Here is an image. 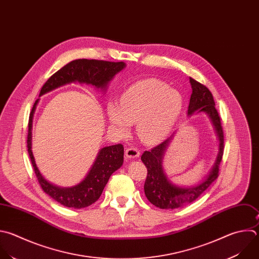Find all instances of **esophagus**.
<instances>
[{
  "label": "esophagus",
  "mask_w": 259,
  "mask_h": 259,
  "mask_svg": "<svg viewBox=\"0 0 259 259\" xmlns=\"http://www.w3.org/2000/svg\"><path fill=\"white\" fill-rule=\"evenodd\" d=\"M125 155L127 159H131V158H136L139 157L140 155V150L136 147H129L126 149L125 151Z\"/></svg>",
  "instance_id": "1"
}]
</instances>
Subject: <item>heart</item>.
<instances>
[{"mask_svg":"<svg viewBox=\"0 0 259 259\" xmlns=\"http://www.w3.org/2000/svg\"><path fill=\"white\" fill-rule=\"evenodd\" d=\"M183 107L182 96L165 83L147 79L134 83L121 96L120 104L110 102L108 118L113 129L122 135L136 123V132L145 143L164 138L175 125Z\"/></svg>","mask_w":259,"mask_h":259,"instance_id":"b5f03b06","label":"heart"}]
</instances>
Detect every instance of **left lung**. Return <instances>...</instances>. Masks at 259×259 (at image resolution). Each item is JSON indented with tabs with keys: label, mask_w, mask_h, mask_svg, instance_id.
<instances>
[{
	"label": "left lung",
	"mask_w": 259,
	"mask_h": 259,
	"mask_svg": "<svg viewBox=\"0 0 259 259\" xmlns=\"http://www.w3.org/2000/svg\"><path fill=\"white\" fill-rule=\"evenodd\" d=\"M192 95L188 107V115L194 112L206 113L215 128L220 140V151L215 163L206 179L193 187L182 188L171 184L163 173L161 161L165 148L171 139V136L162 141L149 151L146 150L141 155V160L147 168V176L144 183V193L150 203L161 209H174L186 205L196 200L209 186L217 180L220 171V163L224 154V131L220 115L215 109V104L210 91L205 85L189 78Z\"/></svg>",
	"instance_id": "8db88e82"
}]
</instances>
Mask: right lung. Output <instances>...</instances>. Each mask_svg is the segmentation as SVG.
Wrapping results in <instances>:
<instances>
[{
  "label": "right lung",
  "instance_id": "add662e5",
  "mask_svg": "<svg viewBox=\"0 0 259 259\" xmlns=\"http://www.w3.org/2000/svg\"><path fill=\"white\" fill-rule=\"evenodd\" d=\"M124 62H109L103 60H74L59 71L53 74L42 85L39 97L60 88L62 85L78 81L96 86L97 89L107 88L113 77L123 70ZM38 100L34 103L29 114L27 132V150L36 175L37 181L42 190L64 206L72 208H83L95 203L102 195L111 175L116 171L124 161V147L122 144H115L104 147L100 150L98 157L88 176L78 185L70 188H61L49 183L36 167L31 151V127L32 118Z\"/></svg>",
  "mask_w": 259,
  "mask_h": 259
}]
</instances>
